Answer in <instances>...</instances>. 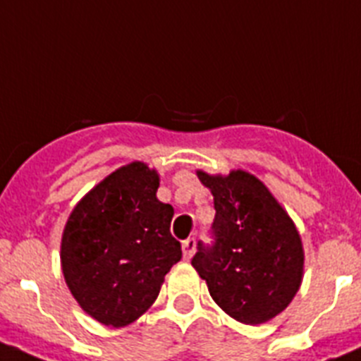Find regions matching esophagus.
I'll use <instances>...</instances> for the list:
<instances>
[{"label": "esophagus", "mask_w": 361, "mask_h": 361, "mask_svg": "<svg viewBox=\"0 0 361 361\" xmlns=\"http://www.w3.org/2000/svg\"><path fill=\"white\" fill-rule=\"evenodd\" d=\"M195 247H197V241L195 238H188V240L183 241V256L184 259H190L195 252Z\"/></svg>", "instance_id": "34e87169"}]
</instances>
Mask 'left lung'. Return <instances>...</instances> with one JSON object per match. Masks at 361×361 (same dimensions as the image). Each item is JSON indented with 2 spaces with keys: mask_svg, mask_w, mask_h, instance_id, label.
I'll return each mask as SVG.
<instances>
[{
  "mask_svg": "<svg viewBox=\"0 0 361 361\" xmlns=\"http://www.w3.org/2000/svg\"><path fill=\"white\" fill-rule=\"evenodd\" d=\"M213 193L214 245L191 259L211 297L234 320L269 322L288 308L304 276L302 240L295 224L256 175L197 170Z\"/></svg>",
  "mask_w": 361,
  "mask_h": 361,
  "instance_id": "1",
  "label": "left lung"
}]
</instances>
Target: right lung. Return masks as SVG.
I'll use <instances>...</instances> for the list:
<instances>
[{
  "instance_id": "add662e5",
  "label": "right lung",
  "mask_w": 361,
  "mask_h": 361,
  "mask_svg": "<svg viewBox=\"0 0 361 361\" xmlns=\"http://www.w3.org/2000/svg\"><path fill=\"white\" fill-rule=\"evenodd\" d=\"M157 188V170L132 161L87 191L66 221V284L78 306L104 326L125 327L140 319L183 257L170 234L173 207L159 200Z\"/></svg>"
}]
</instances>
